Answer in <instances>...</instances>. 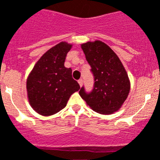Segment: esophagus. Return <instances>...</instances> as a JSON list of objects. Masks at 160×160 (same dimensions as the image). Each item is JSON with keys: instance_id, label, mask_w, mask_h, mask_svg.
Masks as SVG:
<instances>
[{"instance_id": "esophagus-1", "label": "esophagus", "mask_w": 160, "mask_h": 160, "mask_svg": "<svg viewBox=\"0 0 160 160\" xmlns=\"http://www.w3.org/2000/svg\"><path fill=\"white\" fill-rule=\"evenodd\" d=\"M78 83H79V84H80V87H82V86H83V80H82V79H80V80H78Z\"/></svg>"}]
</instances>
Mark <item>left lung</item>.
Masks as SVG:
<instances>
[{
	"instance_id": "1",
	"label": "left lung",
	"mask_w": 160,
	"mask_h": 160,
	"mask_svg": "<svg viewBox=\"0 0 160 160\" xmlns=\"http://www.w3.org/2000/svg\"><path fill=\"white\" fill-rule=\"evenodd\" d=\"M88 62L92 67L95 85L91 93L83 87L79 94L94 111L111 114L123 105L130 91V80L122 62L110 46L96 40L81 44Z\"/></svg>"
}]
</instances>
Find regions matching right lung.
Returning <instances> with one entry per match:
<instances>
[{"mask_svg":"<svg viewBox=\"0 0 160 160\" xmlns=\"http://www.w3.org/2000/svg\"><path fill=\"white\" fill-rule=\"evenodd\" d=\"M72 45L61 42L39 58L27 79V92L33 110L42 116L57 114L66 106L80 85L73 80L65 57Z\"/></svg>","mask_w":160,"mask_h":160,"instance_id":"1","label":"right lung"}]
</instances>
